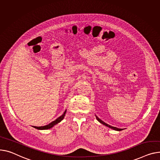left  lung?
Here are the masks:
<instances>
[{
    "mask_svg": "<svg viewBox=\"0 0 160 160\" xmlns=\"http://www.w3.org/2000/svg\"><path fill=\"white\" fill-rule=\"evenodd\" d=\"M96 117H97V119L98 120V122H100L101 123H102L103 125H105V126H107V127H109V128H111V129H114V130H116V131H122V130H123L122 129H118V128H116V127H112V126H111V125H108V124H107L106 123H105L104 122H103L102 120H101L99 118H98V117L96 116Z\"/></svg>",
    "mask_w": 160,
    "mask_h": 160,
    "instance_id": "obj_1",
    "label": "left lung"
}]
</instances>
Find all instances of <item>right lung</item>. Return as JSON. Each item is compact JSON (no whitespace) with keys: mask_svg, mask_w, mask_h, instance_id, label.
Instances as JSON below:
<instances>
[{"mask_svg":"<svg viewBox=\"0 0 160 160\" xmlns=\"http://www.w3.org/2000/svg\"><path fill=\"white\" fill-rule=\"evenodd\" d=\"M66 112V110L65 111V112H63V114L60 116V117H58V118L57 119H56L55 121L52 122L51 123H49L48 125H45V126H42V127H35V126H33V127H35V129H39V130H44V129H51V127H52L54 125H55L56 124H57L58 123H59L60 122H61L63 118H64V116H65V114Z\"/></svg>","mask_w":160,"mask_h":160,"instance_id":"add662e5","label":"right lung"}]
</instances>
